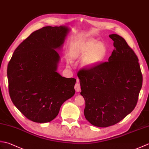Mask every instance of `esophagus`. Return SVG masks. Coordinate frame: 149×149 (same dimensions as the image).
Here are the masks:
<instances>
[{
	"mask_svg": "<svg viewBox=\"0 0 149 149\" xmlns=\"http://www.w3.org/2000/svg\"><path fill=\"white\" fill-rule=\"evenodd\" d=\"M79 82V81L78 79H77V83L75 84V86H74L75 90L77 91V92H79V91H81V86H80V84Z\"/></svg>",
	"mask_w": 149,
	"mask_h": 149,
	"instance_id": "obj_1",
	"label": "esophagus"
}]
</instances>
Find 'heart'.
Returning a JSON list of instances; mask_svg holds the SVG:
<instances>
[{
	"instance_id": "obj_1",
	"label": "heart",
	"mask_w": 149,
	"mask_h": 149,
	"mask_svg": "<svg viewBox=\"0 0 149 149\" xmlns=\"http://www.w3.org/2000/svg\"><path fill=\"white\" fill-rule=\"evenodd\" d=\"M107 54L106 44L93 38L74 43L69 49L70 58H66L68 65L71 66L72 61L84 57L82 65L86 68H92L104 61Z\"/></svg>"
}]
</instances>
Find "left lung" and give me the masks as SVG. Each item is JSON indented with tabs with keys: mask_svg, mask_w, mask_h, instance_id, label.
Returning <instances> with one entry per match:
<instances>
[{
	"mask_svg": "<svg viewBox=\"0 0 149 149\" xmlns=\"http://www.w3.org/2000/svg\"><path fill=\"white\" fill-rule=\"evenodd\" d=\"M115 49L108 61L78 72L85 100L84 114L91 124L107 127L131 113L136 105L143 77L134 52L118 34L109 36Z\"/></svg>",
	"mask_w": 149,
	"mask_h": 149,
	"instance_id": "left-lung-1",
	"label": "left lung"
}]
</instances>
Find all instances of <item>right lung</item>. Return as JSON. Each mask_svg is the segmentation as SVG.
<instances>
[{"label":"right lung","instance_id":"add662e5","mask_svg":"<svg viewBox=\"0 0 149 149\" xmlns=\"http://www.w3.org/2000/svg\"><path fill=\"white\" fill-rule=\"evenodd\" d=\"M70 29L47 26L18 45L8 65L9 92L16 107L31 121L47 123L74 95L76 79L57 72L61 50Z\"/></svg>","mask_w":149,"mask_h":149}]
</instances>
